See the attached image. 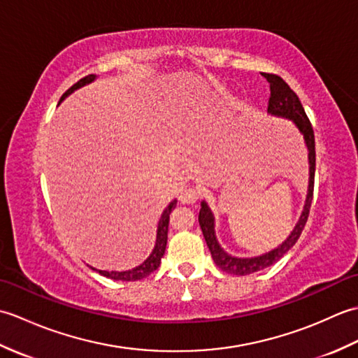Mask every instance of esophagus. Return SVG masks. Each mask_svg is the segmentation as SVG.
I'll return each mask as SVG.
<instances>
[{"label":"esophagus","instance_id":"1","mask_svg":"<svg viewBox=\"0 0 358 358\" xmlns=\"http://www.w3.org/2000/svg\"><path fill=\"white\" fill-rule=\"evenodd\" d=\"M201 191L199 187H185L180 194V201L181 203H195L200 199Z\"/></svg>","mask_w":358,"mask_h":358}]
</instances>
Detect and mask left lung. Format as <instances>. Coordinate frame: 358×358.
Returning <instances> with one entry per match:
<instances>
[{
	"label": "left lung",
	"instance_id": "1",
	"mask_svg": "<svg viewBox=\"0 0 358 358\" xmlns=\"http://www.w3.org/2000/svg\"><path fill=\"white\" fill-rule=\"evenodd\" d=\"M263 77L268 80L271 86V96H269V104H268V112L271 115L283 117L287 120H292L295 126L299 127V131L303 134V138L306 141V146L309 150V186H308V195H306V203L305 208H303L301 217L299 223L295 224L294 231L291 235L281 243V245L275 249H272L271 252L263 254L260 257H252V258H237L229 254H226L224 250L220 248L217 237H215V220L214 215L208 206L206 201H201V209L199 215L200 227L204 235V240H206V245L210 250L212 258H214L215 264L220 269L234 273V275H249V273H254L257 271H262L264 268H269L273 263H277L281 257H283L289 249H291L296 240L300 238V235L305 229V224L309 217V209L310 203H313V195H314V175H315V138H314V129L313 124L306 115L305 109L299 100V96L294 92V90L287 86V83L278 77L275 73H263Z\"/></svg>",
	"mask_w": 358,
	"mask_h": 358
}]
</instances>
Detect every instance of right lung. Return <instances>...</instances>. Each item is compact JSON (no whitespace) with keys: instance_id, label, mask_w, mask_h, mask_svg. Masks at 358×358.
<instances>
[{"instance_id":"add662e5","label":"right lung","mask_w":358,"mask_h":358,"mask_svg":"<svg viewBox=\"0 0 358 358\" xmlns=\"http://www.w3.org/2000/svg\"><path fill=\"white\" fill-rule=\"evenodd\" d=\"M95 80V75H87V77L81 78L78 83H75V85L67 90V92L62 96L63 101L64 98L72 94L73 90H77L78 87L89 85V83H92ZM177 206V200H172L169 203V206L164 209V212L162 214V218H159L158 222V229H157V241H155V248L152 250V254L144 260L140 266H136V268L131 269V271H123V272H117V271H98L94 269L96 272H100L101 275L112 278V280H121V281H136V280H141V278H146L148 275H150L152 272H154L159 263H162V257L164 255V250H166V243H167V226H169V215L172 209Z\"/></svg>"}]
</instances>
